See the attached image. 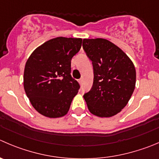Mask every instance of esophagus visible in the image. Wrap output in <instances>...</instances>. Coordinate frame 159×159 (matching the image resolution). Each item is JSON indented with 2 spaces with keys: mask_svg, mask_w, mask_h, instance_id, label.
<instances>
[{
  "mask_svg": "<svg viewBox=\"0 0 159 159\" xmlns=\"http://www.w3.org/2000/svg\"><path fill=\"white\" fill-rule=\"evenodd\" d=\"M78 83H79V84H81V83L82 82V79H81V78H80V79L78 80Z\"/></svg>",
  "mask_w": 159,
  "mask_h": 159,
  "instance_id": "obj_1",
  "label": "esophagus"
}]
</instances>
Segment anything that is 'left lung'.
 I'll return each instance as SVG.
<instances>
[{
    "label": "left lung",
    "instance_id": "8db88e82",
    "mask_svg": "<svg viewBox=\"0 0 159 159\" xmlns=\"http://www.w3.org/2000/svg\"><path fill=\"white\" fill-rule=\"evenodd\" d=\"M83 48L92 61V89L84 98L91 113L111 117L128 103L136 84V70L128 56L106 39H84Z\"/></svg>",
    "mask_w": 159,
    "mask_h": 159
}]
</instances>
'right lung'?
I'll return each mask as SVG.
<instances>
[{
  "label": "right lung",
  "mask_w": 159,
  "mask_h": 159,
  "mask_svg": "<svg viewBox=\"0 0 159 159\" xmlns=\"http://www.w3.org/2000/svg\"><path fill=\"white\" fill-rule=\"evenodd\" d=\"M82 39L57 37L37 47L26 61L23 84L34 109L49 118L67 113L80 85L70 75Z\"/></svg>",
  "instance_id": "right-lung-1"
}]
</instances>
